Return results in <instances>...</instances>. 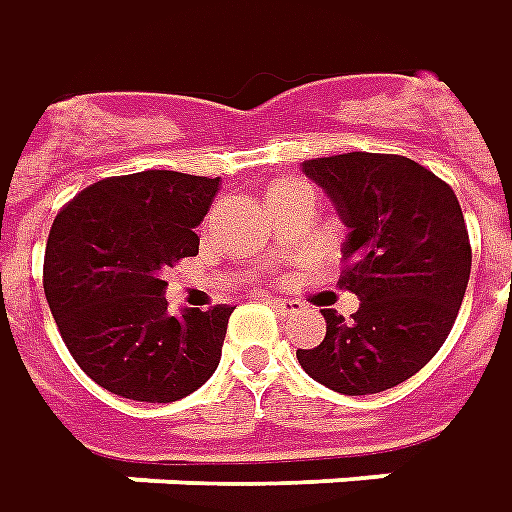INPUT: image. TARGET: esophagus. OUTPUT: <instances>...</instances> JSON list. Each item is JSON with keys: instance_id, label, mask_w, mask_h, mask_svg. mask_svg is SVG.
I'll return each instance as SVG.
<instances>
[{"instance_id": "obj_1", "label": "esophagus", "mask_w": 512, "mask_h": 512, "mask_svg": "<svg viewBox=\"0 0 512 512\" xmlns=\"http://www.w3.org/2000/svg\"><path fill=\"white\" fill-rule=\"evenodd\" d=\"M267 304H273V310L281 312V315H293V312L301 310V301H296V298L267 296Z\"/></svg>"}]
</instances>
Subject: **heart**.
<instances>
[{
	"label": "heart",
	"mask_w": 512,
	"mask_h": 512,
	"mask_svg": "<svg viewBox=\"0 0 512 512\" xmlns=\"http://www.w3.org/2000/svg\"><path fill=\"white\" fill-rule=\"evenodd\" d=\"M287 185H296V183H276L273 188H270V194H273V191H279V188H287Z\"/></svg>",
	"instance_id": "heart-1"
}]
</instances>
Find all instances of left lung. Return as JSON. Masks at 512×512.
Here are the masks:
<instances>
[{
	"label": "left lung",
	"mask_w": 512,
	"mask_h": 512,
	"mask_svg": "<svg viewBox=\"0 0 512 512\" xmlns=\"http://www.w3.org/2000/svg\"><path fill=\"white\" fill-rule=\"evenodd\" d=\"M304 174L349 228L338 284L360 298L352 321L321 310L327 335L298 349L301 369L341 394H377L440 352L471 276L468 225L451 185L400 154L304 160Z\"/></svg>",
	"instance_id": "obj_1"
}]
</instances>
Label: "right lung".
I'll use <instances>...</instances> for the list:
<instances>
[{"label":"right lung","instance_id":"1","mask_svg":"<svg viewBox=\"0 0 512 512\" xmlns=\"http://www.w3.org/2000/svg\"><path fill=\"white\" fill-rule=\"evenodd\" d=\"M219 177L137 171L84 188L58 211L44 296L75 363L106 392L171 403L214 375L233 307L171 315L166 270L197 256Z\"/></svg>","mask_w":512,"mask_h":512}]
</instances>
